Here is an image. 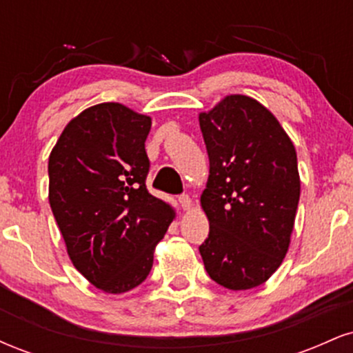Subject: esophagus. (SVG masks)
I'll list each match as a JSON object with an SVG mask.
<instances>
[{
    "mask_svg": "<svg viewBox=\"0 0 353 353\" xmlns=\"http://www.w3.org/2000/svg\"><path fill=\"white\" fill-rule=\"evenodd\" d=\"M179 204L181 208L184 210H189L190 205H192V201H190V197L188 196V194H181L179 196Z\"/></svg>",
    "mask_w": 353,
    "mask_h": 353,
    "instance_id": "obj_1",
    "label": "esophagus"
}]
</instances>
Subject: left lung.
<instances>
[{
  "instance_id": "1",
  "label": "left lung",
  "mask_w": 353,
  "mask_h": 353,
  "mask_svg": "<svg viewBox=\"0 0 353 353\" xmlns=\"http://www.w3.org/2000/svg\"><path fill=\"white\" fill-rule=\"evenodd\" d=\"M209 181L201 204L209 236L199 252L209 277L230 290L261 285L289 249L301 197L297 154L272 112L249 96L201 112Z\"/></svg>"
}]
</instances>
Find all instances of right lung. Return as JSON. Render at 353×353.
Segmentation results:
<instances>
[{
    "instance_id": "obj_1",
    "label": "right lung",
    "mask_w": 353,
    "mask_h": 353,
    "mask_svg": "<svg viewBox=\"0 0 353 353\" xmlns=\"http://www.w3.org/2000/svg\"><path fill=\"white\" fill-rule=\"evenodd\" d=\"M151 117L117 103L76 116L51 151L50 204L76 269L108 294L145 281L174 210L145 188Z\"/></svg>"
}]
</instances>
